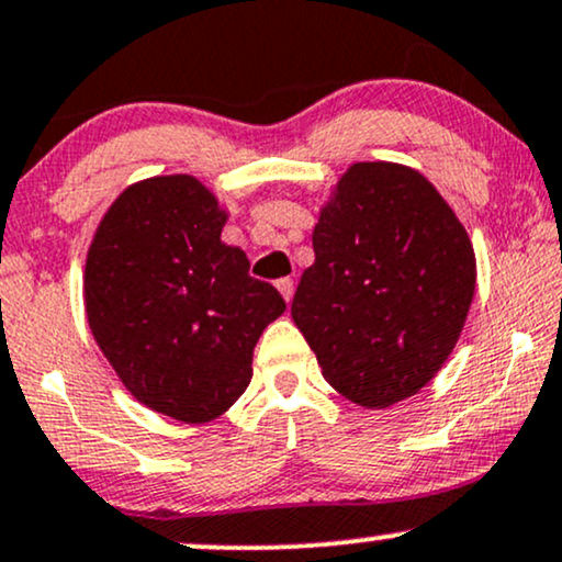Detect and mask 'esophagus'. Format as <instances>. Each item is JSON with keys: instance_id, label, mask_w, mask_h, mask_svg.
Instances as JSON below:
<instances>
[{"instance_id": "obj_1", "label": "esophagus", "mask_w": 562, "mask_h": 562, "mask_svg": "<svg viewBox=\"0 0 562 562\" xmlns=\"http://www.w3.org/2000/svg\"><path fill=\"white\" fill-rule=\"evenodd\" d=\"M277 288H280L282 299H285L288 303L293 301V293H295V282L290 280V277H282V280H277Z\"/></svg>"}]
</instances>
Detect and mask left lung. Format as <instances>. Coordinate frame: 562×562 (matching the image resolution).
<instances>
[{"mask_svg":"<svg viewBox=\"0 0 562 562\" xmlns=\"http://www.w3.org/2000/svg\"><path fill=\"white\" fill-rule=\"evenodd\" d=\"M311 240L290 314L324 380L367 408L411 397L448 361L474 299L458 216L411 167L358 161Z\"/></svg>","mask_w":562,"mask_h":562,"instance_id":"obj_1","label":"left lung"}]
</instances>
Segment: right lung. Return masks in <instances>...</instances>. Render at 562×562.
<instances>
[{"label": "right lung", "mask_w": 562, "mask_h": 562, "mask_svg": "<svg viewBox=\"0 0 562 562\" xmlns=\"http://www.w3.org/2000/svg\"><path fill=\"white\" fill-rule=\"evenodd\" d=\"M225 212L191 175L135 182L86 259V314L101 353L148 408L186 424L222 416L251 382L254 348L285 301L220 240Z\"/></svg>", "instance_id": "right-lung-1"}]
</instances>
